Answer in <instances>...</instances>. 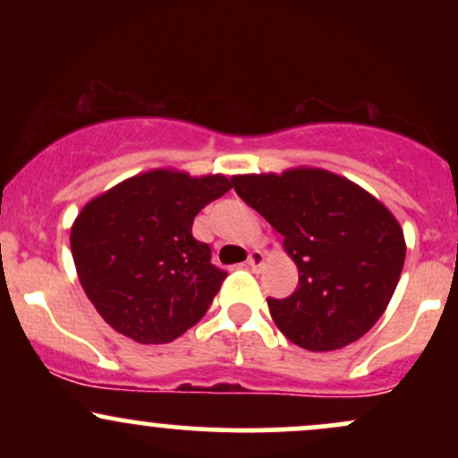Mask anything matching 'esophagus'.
Listing matches in <instances>:
<instances>
[{"mask_svg":"<svg viewBox=\"0 0 458 458\" xmlns=\"http://www.w3.org/2000/svg\"><path fill=\"white\" fill-rule=\"evenodd\" d=\"M247 265L251 267L254 271H259L262 265H265V251L260 250H251L250 256H247Z\"/></svg>","mask_w":458,"mask_h":458,"instance_id":"obj_1","label":"esophagus"}]
</instances>
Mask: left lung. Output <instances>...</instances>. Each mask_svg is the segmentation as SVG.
<instances>
[{"label":"left lung","mask_w":458,"mask_h":458,"mask_svg":"<svg viewBox=\"0 0 458 458\" xmlns=\"http://www.w3.org/2000/svg\"><path fill=\"white\" fill-rule=\"evenodd\" d=\"M234 191L284 236L299 286L267 299L273 323L308 351H335L366 334L396 291L404 234L396 217L349 178L318 167L233 176Z\"/></svg>","instance_id":"left-lung-1"}]
</instances>
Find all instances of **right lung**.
Here are the masks:
<instances>
[{
  "mask_svg": "<svg viewBox=\"0 0 458 458\" xmlns=\"http://www.w3.org/2000/svg\"><path fill=\"white\" fill-rule=\"evenodd\" d=\"M230 187L222 174L150 170L81 208L71 228L72 260L109 327L140 344H165L207 314L225 271L191 225Z\"/></svg>",
  "mask_w": 458,
  "mask_h": 458,
  "instance_id": "add662e5",
  "label": "right lung"
}]
</instances>
